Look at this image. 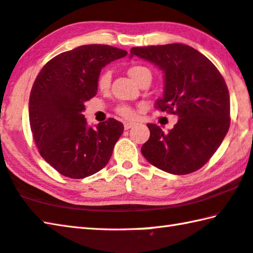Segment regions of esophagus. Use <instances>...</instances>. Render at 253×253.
I'll return each instance as SVG.
<instances>
[{
	"mask_svg": "<svg viewBox=\"0 0 253 253\" xmlns=\"http://www.w3.org/2000/svg\"><path fill=\"white\" fill-rule=\"evenodd\" d=\"M134 125H135V123H125V124H124V128H125L126 130H128L129 128H131Z\"/></svg>",
	"mask_w": 253,
	"mask_h": 253,
	"instance_id": "obj_1",
	"label": "esophagus"
}]
</instances>
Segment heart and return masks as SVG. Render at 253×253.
Wrapping results in <instances>:
<instances>
[{"instance_id": "heart-1", "label": "heart", "mask_w": 253, "mask_h": 253, "mask_svg": "<svg viewBox=\"0 0 253 253\" xmlns=\"http://www.w3.org/2000/svg\"><path fill=\"white\" fill-rule=\"evenodd\" d=\"M128 75H129L130 78L135 81L136 84H139L145 77H152L151 71L147 69L146 67L144 66H131L128 68ZM110 72L109 71H104L102 74L99 76V78L97 80V84L98 88L100 89L101 91H106L108 90L109 85H110ZM117 114L121 115L124 118H132L135 116V111L131 107L127 106V105H121L117 107Z\"/></svg>"}]
</instances>
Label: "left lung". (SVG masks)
Segmentation results:
<instances>
[{
    "label": "left lung",
    "instance_id": "1",
    "mask_svg": "<svg viewBox=\"0 0 253 253\" xmlns=\"http://www.w3.org/2000/svg\"><path fill=\"white\" fill-rule=\"evenodd\" d=\"M132 55L164 72V93L156 107L178 116L169 132L147 124L151 136L140 149L144 157L175 175L200 169L219 148L230 127V96L223 77L205 55L186 44L137 46L131 48Z\"/></svg>",
    "mask_w": 253,
    "mask_h": 253
}]
</instances>
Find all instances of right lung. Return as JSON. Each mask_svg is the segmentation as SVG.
<instances>
[{
	"instance_id": "add662e5",
	"label": "right lung",
	"mask_w": 253,
	"mask_h": 253,
	"mask_svg": "<svg viewBox=\"0 0 253 253\" xmlns=\"http://www.w3.org/2000/svg\"><path fill=\"white\" fill-rule=\"evenodd\" d=\"M125 50L87 44L55 55L32 85L29 119L40 155L60 174L84 178L109 162L124 125L114 118L89 127L84 102L96 96L100 71Z\"/></svg>"
}]
</instances>
